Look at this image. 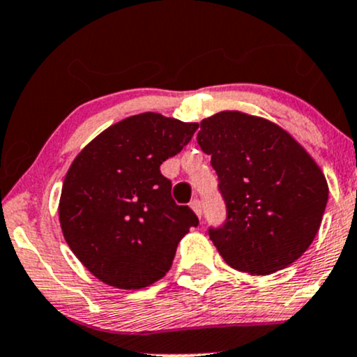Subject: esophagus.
<instances>
[{
    "label": "esophagus",
    "mask_w": 357,
    "mask_h": 357,
    "mask_svg": "<svg viewBox=\"0 0 357 357\" xmlns=\"http://www.w3.org/2000/svg\"><path fill=\"white\" fill-rule=\"evenodd\" d=\"M190 206H191L192 211L196 213V216L201 218V214H203V206H201V201L199 199H192Z\"/></svg>",
    "instance_id": "obj_1"
}]
</instances>
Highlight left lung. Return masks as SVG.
<instances>
[{"mask_svg": "<svg viewBox=\"0 0 357 357\" xmlns=\"http://www.w3.org/2000/svg\"><path fill=\"white\" fill-rule=\"evenodd\" d=\"M196 139L227 208L225 225L209 229L222 259L259 276L293 264L314 241L329 195L311 154L276 123L241 111L203 119Z\"/></svg>", "mask_w": 357, "mask_h": 357, "instance_id": "left-lung-1", "label": "left lung"}]
</instances>
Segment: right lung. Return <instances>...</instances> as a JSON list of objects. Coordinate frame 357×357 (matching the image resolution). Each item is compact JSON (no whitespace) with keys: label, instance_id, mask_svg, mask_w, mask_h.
<instances>
[{"label":"right lung","instance_id":"obj_1","mask_svg":"<svg viewBox=\"0 0 357 357\" xmlns=\"http://www.w3.org/2000/svg\"><path fill=\"white\" fill-rule=\"evenodd\" d=\"M197 123L160 113L121 119L81 149L64 176L59 225L93 276L118 289L154 284L173 264L196 214L171 197L160 166L191 141Z\"/></svg>","mask_w":357,"mask_h":357}]
</instances>
